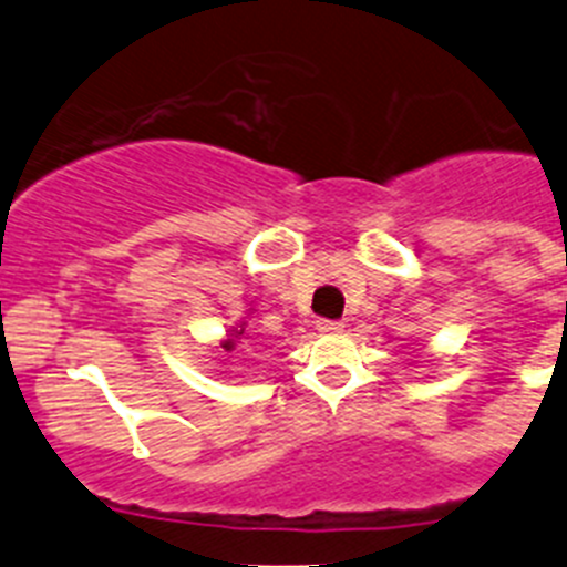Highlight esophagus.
Masks as SVG:
<instances>
[{
    "label": "esophagus",
    "instance_id": "esophagus-1",
    "mask_svg": "<svg viewBox=\"0 0 567 567\" xmlns=\"http://www.w3.org/2000/svg\"><path fill=\"white\" fill-rule=\"evenodd\" d=\"M316 326H318V331H323V334H337V331H342V320L320 318Z\"/></svg>",
    "mask_w": 567,
    "mask_h": 567
}]
</instances>
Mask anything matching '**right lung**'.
Returning a JSON list of instances; mask_svg holds the SVG:
<instances>
[{
    "label": "right lung",
    "instance_id": "right-lung-1",
    "mask_svg": "<svg viewBox=\"0 0 567 567\" xmlns=\"http://www.w3.org/2000/svg\"><path fill=\"white\" fill-rule=\"evenodd\" d=\"M241 334L244 326L241 329H233V334H227V340H221V348H225V351H233V348H236V340H241Z\"/></svg>",
    "mask_w": 567,
    "mask_h": 567
}]
</instances>
